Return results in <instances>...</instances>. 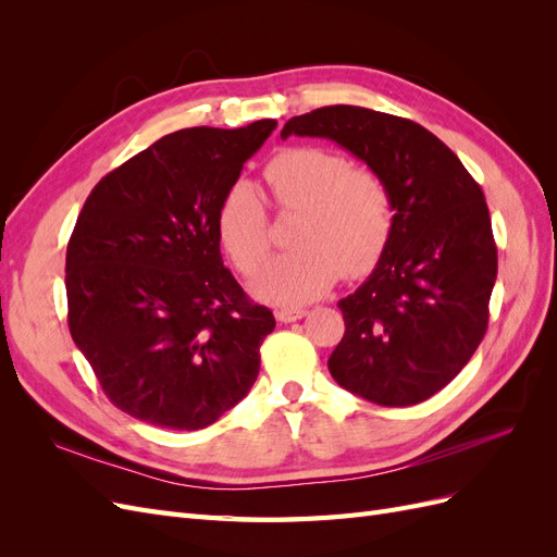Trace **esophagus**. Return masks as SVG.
Here are the masks:
<instances>
[{
    "instance_id": "esophagus-1",
    "label": "esophagus",
    "mask_w": 557,
    "mask_h": 557,
    "mask_svg": "<svg viewBox=\"0 0 557 557\" xmlns=\"http://www.w3.org/2000/svg\"><path fill=\"white\" fill-rule=\"evenodd\" d=\"M307 313V309H281L276 311V320L278 323H295V320H301Z\"/></svg>"
}]
</instances>
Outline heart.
<instances>
[{
	"label": "heart",
	"mask_w": 557,
	"mask_h": 557,
	"mask_svg": "<svg viewBox=\"0 0 557 557\" xmlns=\"http://www.w3.org/2000/svg\"><path fill=\"white\" fill-rule=\"evenodd\" d=\"M264 183L281 211H299L293 252L269 262L250 290L274 307H301L323 297L346 272L372 269L391 239L393 201L383 178L348 166L327 148L295 146L264 166ZM218 239L242 274H256L269 252V223L248 183L227 190L215 215Z\"/></svg>",
	"instance_id": "obj_1"
}]
</instances>
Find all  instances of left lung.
Instances as JSON below:
<instances>
[{
	"label": "left lung",
	"mask_w": 557,
	"mask_h": 557,
	"mask_svg": "<svg viewBox=\"0 0 557 557\" xmlns=\"http://www.w3.org/2000/svg\"><path fill=\"white\" fill-rule=\"evenodd\" d=\"M290 134L339 144L393 201L374 272L339 299L346 332L327 360L332 379L381 407L425 401L460 374L487 327L497 248L481 185L407 117L336 104L290 117L281 139Z\"/></svg>",
	"instance_id": "8db88e82"
}]
</instances>
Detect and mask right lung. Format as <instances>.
Instances as JSON below:
<instances>
[{
	"label": "right lung",
	"mask_w": 557,
	"mask_h": 557,
	"mask_svg": "<svg viewBox=\"0 0 557 557\" xmlns=\"http://www.w3.org/2000/svg\"><path fill=\"white\" fill-rule=\"evenodd\" d=\"M276 121L166 134L95 185L66 246L78 350L117 409L201 430L239 404L276 320L223 264L215 215Z\"/></svg>",
	"instance_id": "right-lung-1"
}]
</instances>
